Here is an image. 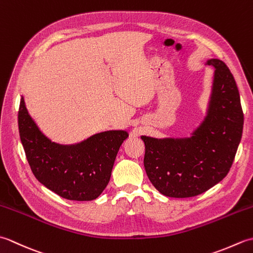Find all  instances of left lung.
<instances>
[{"label":"left lung","mask_w":253,"mask_h":253,"mask_svg":"<svg viewBox=\"0 0 253 253\" xmlns=\"http://www.w3.org/2000/svg\"><path fill=\"white\" fill-rule=\"evenodd\" d=\"M215 68L207 116L189 138L141 136L144 169L162 195L189 198L218 184L232 168L241 140L244 113L234 76L226 64L211 58Z\"/></svg>","instance_id":"8db88e82"}]
</instances>
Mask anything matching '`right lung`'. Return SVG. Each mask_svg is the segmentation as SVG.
I'll return each instance as SVG.
<instances>
[{"mask_svg": "<svg viewBox=\"0 0 253 253\" xmlns=\"http://www.w3.org/2000/svg\"><path fill=\"white\" fill-rule=\"evenodd\" d=\"M18 128L26 158L36 178L67 200L90 201L98 198L111 178L126 130H109L76 144L52 142L41 132L21 96Z\"/></svg>", "mask_w": 253, "mask_h": 253, "instance_id": "right-lung-1", "label": "right lung"}]
</instances>
